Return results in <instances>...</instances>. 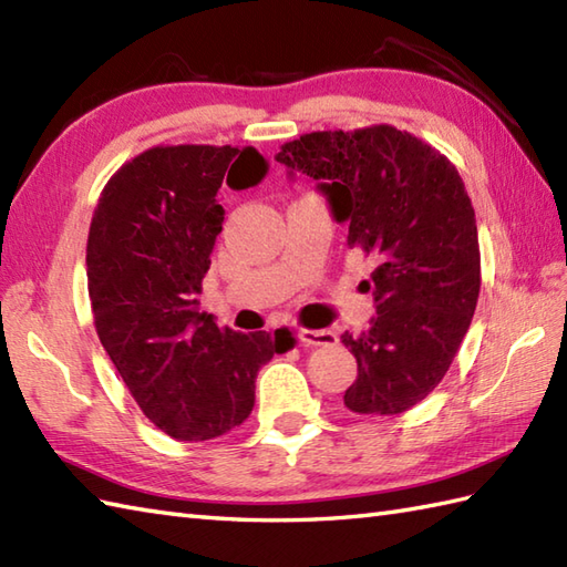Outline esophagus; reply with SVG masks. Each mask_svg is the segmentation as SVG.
<instances>
[{
  "instance_id": "1",
  "label": "esophagus",
  "mask_w": 567,
  "mask_h": 567,
  "mask_svg": "<svg viewBox=\"0 0 567 567\" xmlns=\"http://www.w3.org/2000/svg\"><path fill=\"white\" fill-rule=\"evenodd\" d=\"M299 341L305 346H333L339 341V336L329 329H302L299 331Z\"/></svg>"
}]
</instances>
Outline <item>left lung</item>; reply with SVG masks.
<instances>
[{
    "label": "left lung",
    "instance_id": "obj_1",
    "mask_svg": "<svg viewBox=\"0 0 567 567\" xmlns=\"http://www.w3.org/2000/svg\"><path fill=\"white\" fill-rule=\"evenodd\" d=\"M327 195L348 224V248L375 262L365 290L378 315L343 333L358 378L343 404L355 414H402L436 390L473 321L480 295L475 209L455 165L390 124L315 131L275 155Z\"/></svg>",
    "mask_w": 567,
    "mask_h": 567
}]
</instances>
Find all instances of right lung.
I'll return each mask as SVG.
<instances>
[{"label":"right lung","mask_w":567,"mask_h":567,"mask_svg":"<svg viewBox=\"0 0 567 567\" xmlns=\"http://www.w3.org/2000/svg\"><path fill=\"white\" fill-rule=\"evenodd\" d=\"M256 148L155 146L104 185L87 236L94 327L128 392L177 441L240 426L256 404L258 370L295 346L290 329L240 333L199 311L202 280L234 189L258 185Z\"/></svg>","instance_id":"obj_1"}]
</instances>
